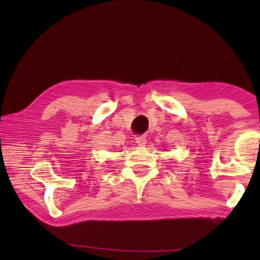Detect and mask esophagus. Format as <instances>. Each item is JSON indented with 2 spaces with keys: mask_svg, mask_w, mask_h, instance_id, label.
<instances>
[{
  "mask_svg": "<svg viewBox=\"0 0 260 260\" xmlns=\"http://www.w3.org/2000/svg\"><path fill=\"white\" fill-rule=\"evenodd\" d=\"M135 142L139 144L140 147H146L147 144V138L144 135H140V136H136L135 138Z\"/></svg>",
  "mask_w": 260,
  "mask_h": 260,
  "instance_id": "1",
  "label": "esophagus"
}]
</instances>
